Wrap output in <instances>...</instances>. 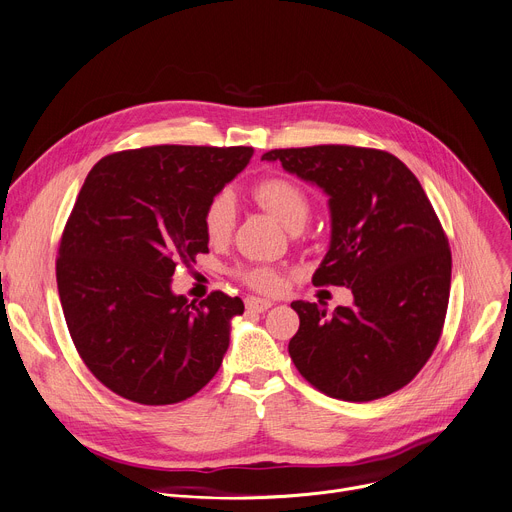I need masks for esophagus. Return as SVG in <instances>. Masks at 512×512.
<instances>
[{
  "label": "esophagus",
  "mask_w": 512,
  "mask_h": 512,
  "mask_svg": "<svg viewBox=\"0 0 512 512\" xmlns=\"http://www.w3.org/2000/svg\"><path fill=\"white\" fill-rule=\"evenodd\" d=\"M273 306V302H269V300H262V298H254V296H250V298H246V308L248 310H252V312H266Z\"/></svg>",
  "instance_id": "1"
}]
</instances>
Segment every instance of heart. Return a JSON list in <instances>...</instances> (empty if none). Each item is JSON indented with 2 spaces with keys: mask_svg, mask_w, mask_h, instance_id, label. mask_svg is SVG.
I'll list each match as a JSON object with an SVG mask.
<instances>
[{
  "mask_svg": "<svg viewBox=\"0 0 512 512\" xmlns=\"http://www.w3.org/2000/svg\"><path fill=\"white\" fill-rule=\"evenodd\" d=\"M254 198L256 202L269 210L273 216L291 229H302L312 214V200L308 191L287 177H266L254 185ZM237 223V200L231 189H218L214 196L208 200L202 225L204 233L210 243H225L231 239ZM237 277L246 283L250 289L260 291V294H277L283 289V273L279 269L266 264H252L241 266Z\"/></svg>",
  "mask_w": 512,
  "mask_h": 512,
  "instance_id": "b5f03b06",
  "label": "heart"
}]
</instances>
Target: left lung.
<instances>
[{"label":"left lung","instance_id":"left-lung-1","mask_svg":"<svg viewBox=\"0 0 512 512\" xmlns=\"http://www.w3.org/2000/svg\"><path fill=\"white\" fill-rule=\"evenodd\" d=\"M329 196L331 246L314 285H346L354 306L291 302L289 356L319 392L369 402L398 392L431 358L446 321L452 254L427 193L394 154L356 145L271 150Z\"/></svg>","mask_w":512,"mask_h":512}]
</instances>
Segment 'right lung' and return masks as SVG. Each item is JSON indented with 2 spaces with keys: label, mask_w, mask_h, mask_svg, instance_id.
Instances as JSON below:
<instances>
[{
  "label": "right lung",
  "mask_w": 512,
  "mask_h": 512,
  "mask_svg": "<svg viewBox=\"0 0 512 512\" xmlns=\"http://www.w3.org/2000/svg\"><path fill=\"white\" fill-rule=\"evenodd\" d=\"M254 150L152 145L104 156L66 221L56 279L68 333L93 377L145 406L177 404L221 369L243 302L170 291L177 264L208 252V200Z\"/></svg>",
  "instance_id": "1"
}]
</instances>
